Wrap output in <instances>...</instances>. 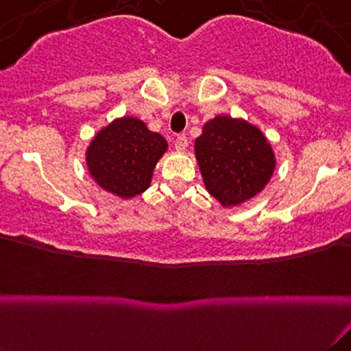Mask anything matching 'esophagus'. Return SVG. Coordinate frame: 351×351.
<instances>
[{
	"mask_svg": "<svg viewBox=\"0 0 351 351\" xmlns=\"http://www.w3.org/2000/svg\"><path fill=\"white\" fill-rule=\"evenodd\" d=\"M175 147H176V150H178V152H184V150H186V147H188V138H186V135H178V136H176Z\"/></svg>",
	"mask_w": 351,
	"mask_h": 351,
	"instance_id": "1",
	"label": "esophagus"
}]
</instances>
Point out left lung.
Here are the masks:
<instances>
[{
	"instance_id": "1",
	"label": "left lung",
	"mask_w": 351,
	"mask_h": 351,
	"mask_svg": "<svg viewBox=\"0 0 351 351\" xmlns=\"http://www.w3.org/2000/svg\"><path fill=\"white\" fill-rule=\"evenodd\" d=\"M195 153L208 193L224 208L237 206L264 189L276 168L271 143L243 119L217 115L204 123Z\"/></svg>"
}]
</instances>
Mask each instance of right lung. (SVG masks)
<instances>
[{
	"mask_svg": "<svg viewBox=\"0 0 351 351\" xmlns=\"http://www.w3.org/2000/svg\"><path fill=\"white\" fill-rule=\"evenodd\" d=\"M167 148V140L148 130L142 120L122 117L92 138L86 152L87 168L100 188L128 199L150 186L153 170Z\"/></svg>",
	"mask_w": 351,
	"mask_h": 351,
	"instance_id": "obj_1",
	"label": "right lung"
}]
</instances>
